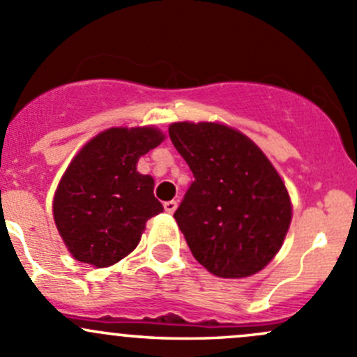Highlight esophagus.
Segmentation results:
<instances>
[{"mask_svg":"<svg viewBox=\"0 0 357 357\" xmlns=\"http://www.w3.org/2000/svg\"><path fill=\"white\" fill-rule=\"evenodd\" d=\"M177 201H167V203H163V208L167 213H174L177 209Z\"/></svg>","mask_w":357,"mask_h":357,"instance_id":"obj_1","label":"esophagus"}]
</instances>
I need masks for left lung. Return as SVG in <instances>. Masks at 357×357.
Segmentation results:
<instances>
[{
  "instance_id": "1",
  "label": "left lung",
  "mask_w": 357,
  "mask_h": 357,
  "mask_svg": "<svg viewBox=\"0 0 357 357\" xmlns=\"http://www.w3.org/2000/svg\"><path fill=\"white\" fill-rule=\"evenodd\" d=\"M168 134L194 175L174 215L192 256L216 277L258 273L282 248L292 218L280 175L227 125L178 122Z\"/></svg>"
}]
</instances>
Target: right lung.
<instances>
[{
    "label": "right lung",
    "instance_id": "1",
    "mask_svg": "<svg viewBox=\"0 0 357 357\" xmlns=\"http://www.w3.org/2000/svg\"><path fill=\"white\" fill-rule=\"evenodd\" d=\"M165 135L153 127H113L91 139L68 165L53 201L61 238L77 261L105 268L130 255L146 222L163 206L137 160Z\"/></svg>",
    "mask_w": 357,
    "mask_h": 357
}]
</instances>
